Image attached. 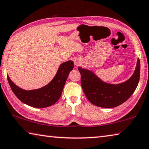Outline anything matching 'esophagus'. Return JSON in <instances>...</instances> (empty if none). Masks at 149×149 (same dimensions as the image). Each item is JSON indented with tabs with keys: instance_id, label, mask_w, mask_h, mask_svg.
<instances>
[{
	"instance_id": "esophagus-1",
	"label": "esophagus",
	"mask_w": 149,
	"mask_h": 149,
	"mask_svg": "<svg viewBox=\"0 0 149 149\" xmlns=\"http://www.w3.org/2000/svg\"><path fill=\"white\" fill-rule=\"evenodd\" d=\"M74 64L75 66H79L81 64V61L79 59H75L74 61Z\"/></svg>"
}]
</instances>
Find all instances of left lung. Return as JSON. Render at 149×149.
I'll use <instances>...</instances> for the list:
<instances>
[{"label":"left lung","mask_w":149,"mask_h":149,"mask_svg":"<svg viewBox=\"0 0 149 149\" xmlns=\"http://www.w3.org/2000/svg\"><path fill=\"white\" fill-rule=\"evenodd\" d=\"M81 74V83L87 99L96 106L111 108L126 102L138 85L140 77V61L138 58L136 70L126 81L117 85L102 81L90 70L78 67Z\"/></svg>","instance_id":"8db88e82"}]
</instances>
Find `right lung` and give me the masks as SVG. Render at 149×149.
Here are the masks:
<instances>
[{"instance_id": "1", "label": "right lung", "mask_w": 149, "mask_h": 149, "mask_svg": "<svg viewBox=\"0 0 149 149\" xmlns=\"http://www.w3.org/2000/svg\"><path fill=\"white\" fill-rule=\"evenodd\" d=\"M73 68L74 63L72 61L61 64L53 80L44 87L36 90H23L15 85L8 75L7 78L13 93L19 100L29 106L44 108L55 104L60 98L68 76Z\"/></svg>"}]
</instances>
